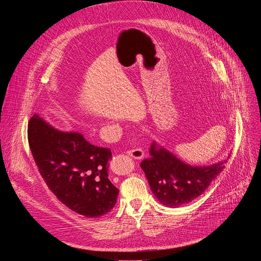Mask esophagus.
<instances>
[{"mask_svg": "<svg viewBox=\"0 0 261 261\" xmlns=\"http://www.w3.org/2000/svg\"><path fill=\"white\" fill-rule=\"evenodd\" d=\"M127 155H129L131 158L136 159V160H140L143 158V151L141 148H133V150H129L127 151Z\"/></svg>", "mask_w": 261, "mask_h": 261, "instance_id": "1", "label": "esophagus"}]
</instances>
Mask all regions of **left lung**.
Listing matches in <instances>:
<instances>
[{"label":"left lung","instance_id":"8db88e82","mask_svg":"<svg viewBox=\"0 0 261 261\" xmlns=\"http://www.w3.org/2000/svg\"><path fill=\"white\" fill-rule=\"evenodd\" d=\"M150 155L140 167L155 197L168 207H177L200 196L227 162L225 159L211 165H190L156 141L151 144Z\"/></svg>","mask_w":261,"mask_h":261}]
</instances>
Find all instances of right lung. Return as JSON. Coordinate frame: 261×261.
Returning a JSON list of instances; mask_svg holds the SVG:
<instances>
[{
    "label": "right lung",
    "instance_id": "right-lung-1",
    "mask_svg": "<svg viewBox=\"0 0 261 261\" xmlns=\"http://www.w3.org/2000/svg\"><path fill=\"white\" fill-rule=\"evenodd\" d=\"M28 138L40 174L62 203L88 218L116 205L119 190L107 173L110 148L91 144L80 132L59 130L38 114L29 122Z\"/></svg>",
    "mask_w": 261,
    "mask_h": 261
}]
</instances>
